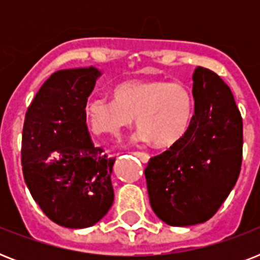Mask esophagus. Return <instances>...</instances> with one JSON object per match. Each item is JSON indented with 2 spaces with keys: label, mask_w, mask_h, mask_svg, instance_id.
Returning <instances> with one entry per match:
<instances>
[{
  "label": "esophagus",
  "mask_w": 260,
  "mask_h": 260,
  "mask_svg": "<svg viewBox=\"0 0 260 260\" xmlns=\"http://www.w3.org/2000/svg\"><path fill=\"white\" fill-rule=\"evenodd\" d=\"M134 154L136 155V156H138V158L140 159L143 163H147L148 160H150V155L146 154V152H140V151H136V152H134Z\"/></svg>",
  "instance_id": "esophagus-1"
}]
</instances>
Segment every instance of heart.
<instances>
[{
	"label": "heart",
	"instance_id": "obj_1",
	"mask_svg": "<svg viewBox=\"0 0 260 260\" xmlns=\"http://www.w3.org/2000/svg\"><path fill=\"white\" fill-rule=\"evenodd\" d=\"M90 132L100 138H117L134 118L140 128L139 142L156 147L175 146L189 132L194 116L193 94L181 82L143 79L122 82L113 89V100L94 97L85 105Z\"/></svg>",
	"mask_w": 260,
	"mask_h": 260
}]
</instances>
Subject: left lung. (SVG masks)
I'll list each match as a JSON object with an SVG mask.
<instances>
[{"label": "left lung", "mask_w": 260, "mask_h": 260, "mask_svg": "<svg viewBox=\"0 0 260 260\" xmlns=\"http://www.w3.org/2000/svg\"><path fill=\"white\" fill-rule=\"evenodd\" d=\"M193 97L189 132L151 158L144 170L151 208L173 226L208 221L230 196L242 167L243 120L228 85L197 67Z\"/></svg>", "instance_id": "8db88e82"}]
</instances>
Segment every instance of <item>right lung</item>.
Returning <instances> with one entry per match:
<instances>
[{
    "label": "right lung",
    "instance_id": "right-lung-1",
    "mask_svg": "<svg viewBox=\"0 0 260 260\" xmlns=\"http://www.w3.org/2000/svg\"><path fill=\"white\" fill-rule=\"evenodd\" d=\"M95 67L51 75L26 110L21 165L32 197L47 217L66 228L97 224L113 204L114 159L94 147L85 120Z\"/></svg>",
    "mask_w": 260,
    "mask_h": 260
}]
</instances>
